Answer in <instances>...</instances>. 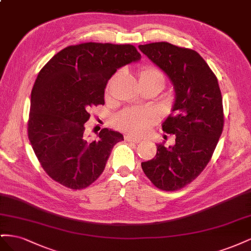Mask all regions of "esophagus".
<instances>
[{
	"instance_id": "34e87169",
	"label": "esophagus",
	"mask_w": 251,
	"mask_h": 251,
	"mask_svg": "<svg viewBox=\"0 0 251 251\" xmlns=\"http://www.w3.org/2000/svg\"><path fill=\"white\" fill-rule=\"evenodd\" d=\"M125 139H126V141H127V142H133V143H139V142L141 141L139 138L133 137V136H131V135H126V137H125Z\"/></svg>"
}]
</instances>
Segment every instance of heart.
Listing matches in <instances>:
<instances>
[{"label":"heart","mask_w":251,"mask_h":251,"mask_svg":"<svg viewBox=\"0 0 251 251\" xmlns=\"http://www.w3.org/2000/svg\"><path fill=\"white\" fill-rule=\"evenodd\" d=\"M151 78H160L164 81L163 74L155 68L148 67L139 73L140 82ZM154 123L155 116L153 114L140 109H126L114 119V124L118 128L133 135L144 134Z\"/></svg>","instance_id":"1"}]
</instances>
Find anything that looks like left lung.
Wrapping results in <instances>:
<instances>
[{"label":"left lung","instance_id":"obj_1","mask_svg":"<svg viewBox=\"0 0 251 251\" xmlns=\"http://www.w3.org/2000/svg\"><path fill=\"white\" fill-rule=\"evenodd\" d=\"M140 51L170 77L175 89L172 114L163 132L176 135L174 147L157 144L154 159L142 162L157 188L177 191L203 172L223 131L224 113L218 79L195 50L166 42L139 45Z\"/></svg>","mask_w":251,"mask_h":251}]
</instances>
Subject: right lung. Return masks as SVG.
I'll return each instance as SVG.
<instances>
[{
	"instance_id": "add662e5",
	"label": "right lung",
	"mask_w": 251,
	"mask_h": 251,
	"mask_svg": "<svg viewBox=\"0 0 251 251\" xmlns=\"http://www.w3.org/2000/svg\"><path fill=\"white\" fill-rule=\"evenodd\" d=\"M140 57L130 44L83 43L60 50L42 68L30 100L28 138L50 178L82 189L100 176L124 136L102 128L89 140V111L104 104L105 86L117 69Z\"/></svg>"
}]
</instances>
